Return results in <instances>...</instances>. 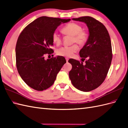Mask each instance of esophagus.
Here are the masks:
<instances>
[{"label": "esophagus", "mask_w": 128, "mask_h": 128, "mask_svg": "<svg viewBox=\"0 0 128 128\" xmlns=\"http://www.w3.org/2000/svg\"><path fill=\"white\" fill-rule=\"evenodd\" d=\"M68 60H69V58H66V62H68Z\"/></svg>", "instance_id": "obj_1"}]
</instances>
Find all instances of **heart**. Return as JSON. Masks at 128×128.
<instances>
[{
	"mask_svg": "<svg viewBox=\"0 0 128 128\" xmlns=\"http://www.w3.org/2000/svg\"><path fill=\"white\" fill-rule=\"evenodd\" d=\"M82 29V26L80 24L72 22L64 26L61 31L64 36H72V44L76 42L79 45L84 46L88 39V34L87 31ZM52 38L53 42L56 45H60L61 44L62 39L56 31L53 33ZM78 50V45L75 44L70 46H66L59 48L57 50V53L58 56L70 57L74 53L76 52Z\"/></svg>",
	"mask_w": 128,
	"mask_h": 128,
	"instance_id": "obj_1",
	"label": "heart"
}]
</instances>
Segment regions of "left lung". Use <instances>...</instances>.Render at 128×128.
I'll return each mask as SVG.
<instances>
[{"mask_svg": "<svg viewBox=\"0 0 128 128\" xmlns=\"http://www.w3.org/2000/svg\"><path fill=\"white\" fill-rule=\"evenodd\" d=\"M72 20L87 24L89 36L79 52L82 62L73 58L68 60L72 65L69 76L76 88L83 92L92 91L104 82L108 74L112 58L111 40L104 25L92 17L84 16Z\"/></svg>", "mask_w": 128, "mask_h": 128, "instance_id": "left-lung-1", "label": "left lung"}]
</instances>
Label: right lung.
<instances>
[{
    "instance_id": "obj_1",
    "label": "right lung",
    "mask_w": 128,
    "mask_h": 128,
    "mask_svg": "<svg viewBox=\"0 0 128 128\" xmlns=\"http://www.w3.org/2000/svg\"><path fill=\"white\" fill-rule=\"evenodd\" d=\"M70 19L41 16L28 24L18 37L16 47V66L20 76L29 87L38 91L50 88L66 62L62 56L45 60L54 53L52 34L61 23Z\"/></svg>"
}]
</instances>
